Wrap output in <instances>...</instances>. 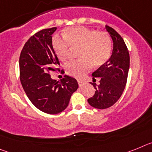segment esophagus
Here are the masks:
<instances>
[{
  "mask_svg": "<svg viewBox=\"0 0 152 152\" xmlns=\"http://www.w3.org/2000/svg\"><path fill=\"white\" fill-rule=\"evenodd\" d=\"M77 83H78V85L80 86V87H81V86L84 84V81L81 80H77Z\"/></svg>",
  "mask_w": 152,
  "mask_h": 152,
  "instance_id": "1",
  "label": "esophagus"
}]
</instances>
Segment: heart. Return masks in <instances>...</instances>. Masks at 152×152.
I'll return each instance as SVG.
<instances>
[{"instance_id":"heart-1","label":"heart","mask_w":152,"mask_h":152,"mask_svg":"<svg viewBox=\"0 0 152 152\" xmlns=\"http://www.w3.org/2000/svg\"><path fill=\"white\" fill-rule=\"evenodd\" d=\"M64 39L54 37L52 47L58 58L67 62L70 58V48H79L80 60L72 61L65 67L66 73L76 78H82L92 70L94 64L100 67L107 62L112 54V40L106 32L84 26L64 29Z\"/></svg>"}]
</instances>
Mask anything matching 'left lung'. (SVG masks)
I'll list each match as a JSON object with an SVG mask.
<instances>
[{
    "mask_svg": "<svg viewBox=\"0 0 152 152\" xmlns=\"http://www.w3.org/2000/svg\"><path fill=\"white\" fill-rule=\"evenodd\" d=\"M113 41V54L106 64L92 74L93 80L99 78L100 84L96 87L94 95L88 100L91 107L96 109H107L112 107L119 100L127 82L129 68V54L124 40L113 28L106 26Z\"/></svg>",
    "mask_w": 152,
    "mask_h": 152,
    "instance_id": "1",
    "label": "left lung"
}]
</instances>
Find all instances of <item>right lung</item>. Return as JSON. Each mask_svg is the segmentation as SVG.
Here are the masks:
<instances>
[{
  "instance_id": "1",
  "label": "right lung",
  "mask_w": 152,
  "mask_h": 152,
  "mask_svg": "<svg viewBox=\"0 0 152 152\" xmlns=\"http://www.w3.org/2000/svg\"><path fill=\"white\" fill-rule=\"evenodd\" d=\"M57 28L39 31L28 39L20 56V79L32 103L48 114H57L68 107L78 88L76 79L64 75L59 83L51 72H60L58 58L52 47V35ZM63 70L61 69V72Z\"/></svg>"
}]
</instances>
